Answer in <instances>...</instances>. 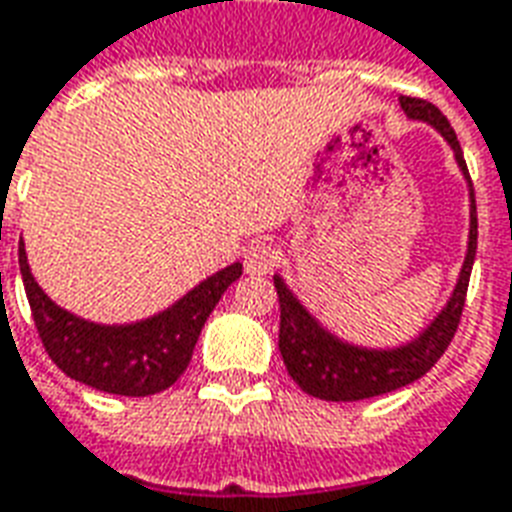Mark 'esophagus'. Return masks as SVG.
<instances>
[{
  "label": "esophagus",
  "mask_w": 512,
  "mask_h": 512,
  "mask_svg": "<svg viewBox=\"0 0 512 512\" xmlns=\"http://www.w3.org/2000/svg\"><path fill=\"white\" fill-rule=\"evenodd\" d=\"M276 265V249L263 244V241H252L247 249H244V268H247L249 276H263Z\"/></svg>",
  "instance_id": "1"
}]
</instances>
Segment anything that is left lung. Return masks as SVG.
<instances>
[{
	"mask_svg": "<svg viewBox=\"0 0 512 512\" xmlns=\"http://www.w3.org/2000/svg\"><path fill=\"white\" fill-rule=\"evenodd\" d=\"M400 107L411 120H424L432 128H438L440 136L451 144L464 179L470 182L462 147H459V139L448 123V117L435 104L424 99H411V96H400ZM475 249H478V214H475V190L470 182V241H467V257L459 271V282H456L446 308L432 319V325L419 338H413L411 343L397 346V349H362V346L343 343L308 314L303 303L284 284L282 276H273V287L279 295V311H282L279 351H282V360L292 381L306 395L330 400V403L368 400V397L386 395L400 386L419 381L443 357V351L456 335L470 273H473Z\"/></svg>",
	"mask_w": 512,
	"mask_h": 512,
	"instance_id": "obj_1",
	"label": "left lung"
}]
</instances>
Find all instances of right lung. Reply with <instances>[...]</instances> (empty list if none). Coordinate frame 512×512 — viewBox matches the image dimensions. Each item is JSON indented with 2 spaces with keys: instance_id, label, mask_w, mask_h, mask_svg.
Here are the masks:
<instances>
[{
  "instance_id": "right-lung-1",
  "label": "right lung",
  "mask_w": 512,
  "mask_h": 512,
  "mask_svg": "<svg viewBox=\"0 0 512 512\" xmlns=\"http://www.w3.org/2000/svg\"><path fill=\"white\" fill-rule=\"evenodd\" d=\"M31 317L48 357L66 376L99 392L123 397L158 395L190 365L204 322L222 292L241 276V263L222 268L174 306L134 325H96L74 317L42 292L18 247Z\"/></svg>"
}]
</instances>
